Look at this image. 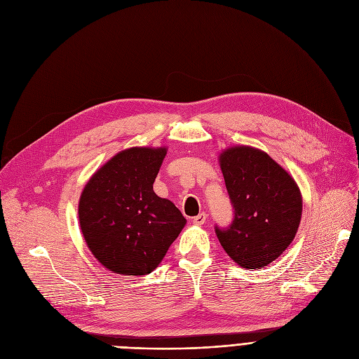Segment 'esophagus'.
<instances>
[{
    "label": "esophagus",
    "mask_w": 359,
    "mask_h": 359,
    "mask_svg": "<svg viewBox=\"0 0 359 359\" xmlns=\"http://www.w3.org/2000/svg\"><path fill=\"white\" fill-rule=\"evenodd\" d=\"M206 219H208V215L201 212V213H198L197 216L193 217V222H194V225H203L204 222H206Z\"/></svg>",
    "instance_id": "esophagus-1"
}]
</instances>
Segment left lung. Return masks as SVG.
I'll return each mask as SVG.
<instances>
[{"label":"left lung","mask_w":359,"mask_h":359,"mask_svg":"<svg viewBox=\"0 0 359 359\" xmlns=\"http://www.w3.org/2000/svg\"><path fill=\"white\" fill-rule=\"evenodd\" d=\"M219 161L233 219L226 228H215L217 240L236 264L264 267L294 241L302 213L298 185L259 149L235 146Z\"/></svg>","instance_id":"obj_1"}]
</instances>
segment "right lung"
<instances>
[{"label":"right lung","mask_w":359,"mask_h":359,"mask_svg":"<svg viewBox=\"0 0 359 359\" xmlns=\"http://www.w3.org/2000/svg\"><path fill=\"white\" fill-rule=\"evenodd\" d=\"M165 155V147L119 151L81 193L84 240L99 263L118 275L155 270L187 222L172 201L153 191Z\"/></svg>","instance_id":"right-lung-1"}]
</instances>
